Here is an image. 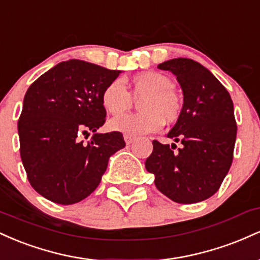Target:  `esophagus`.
<instances>
[{
    "label": "esophagus",
    "mask_w": 260,
    "mask_h": 260,
    "mask_svg": "<svg viewBox=\"0 0 260 260\" xmlns=\"http://www.w3.org/2000/svg\"><path fill=\"white\" fill-rule=\"evenodd\" d=\"M123 138H124V142H126L127 144H132L134 140H136V137L131 136V134H124Z\"/></svg>",
    "instance_id": "esophagus-1"
}]
</instances>
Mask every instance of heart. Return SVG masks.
I'll list each match as a JSON object with an SVG mask.
<instances>
[{"label": "heart", "mask_w": 260, "mask_h": 260, "mask_svg": "<svg viewBox=\"0 0 260 260\" xmlns=\"http://www.w3.org/2000/svg\"><path fill=\"white\" fill-rule=\"evenodd\" d=\"M134 96L145 95L140 101L143 112L117 116L110 121V127L118 132L138 136L156 132L164 122L174 123L181 115V101L174 92L175 84L169 77L157 72H144L131 79ZM101 104L111 115H121L132 106V96L123 82L112 80L101 94Z\"/></svg>", "instance_id": "obj_1"}]
</instances>
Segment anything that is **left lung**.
<instances>
[{"label":"left lung","mask_w":260,"mask_h":260,"mask_svg":"<svg viewBox=\"0 0 260 260\" xmlns=\"http://www.w3.org/2000/svg\"><path fill=\"white\" fill-rule=\"evenodd\" d=\"M174 73L183 91L181 115L169 138L176 144L153 142L145 169L155 186L176 203L192 204L210 198L221 186L234 157L237 134L234 103L208 68L190 58H174L157 66Z\"/></svg>","instance_id":"8db88e82"}]
</instances>
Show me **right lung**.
Here are the masks:
<instances>
[{"label":"right lung","mask_w":260,"mask_h":260,"mask_svg":"<svg viewBox=\"0 0 260 260\" xmlns=\"http://www.w3.org/2000/svg\"><path fill=\"white\" fill-rule=\"evenodd\" d=\"M121 71L80 59L56 64L25 92L18 121L20 157L35 190L70 205L91 194L111 155L126 147L120 132L98 133L105 123V86ZM92 133L88 143L83 136Z\"/></svg>","instance_id":"add662e5"}]
</instances>
